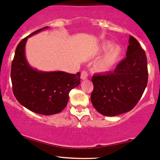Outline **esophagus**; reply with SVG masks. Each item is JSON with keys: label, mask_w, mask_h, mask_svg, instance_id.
<instances>
[{"label": "esophagus", "mask_w": 160, "mask_h": 160, "mask_svg": "<svg viewBox=\"0 0 160 160\" xmlns=\"http://www.w3.org/2000/svg\"><path fill=\"white\" fill-rule=\"evenodd\" d=\"M88 72H86V71H82V74H81V79L82 80H85L88 78Z\"/></svg>", "instance_id": "1"}]
</instances>
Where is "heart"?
I'll return each mask as SVG.
<instances>
[{"label": "heart", "mask_w": 160, "mask_h": 160, "mask_svg": "<svg viewBox=\"0 0 160 160\" xmlns=\"http://www.w3.org/2000/svg\"><path fill=\"white\" fill-rule=\"evenodd\" d=\"M99 52H106L94 65V69L98 72H110L119 62L122 55V47L120 44H113L110 41H102L99 46Z\"/></svg>", "instance_id": "heart-1"}]
</instances>
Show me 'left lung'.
I'll return each mask as SVG.
<instances>
[{
    "label": "left lung",
    "mask_w": 160,
    "mask_h": 160,
    "mask_svg": "<svg viewBox=\"0 0 160 160\" xmlns=\"http://www.w3.org/2000/svg\"><path fill=\"white\" fill-rule=\"evenodd\" d=\"M126 58L115 70L92 77L90 99L99 113L116 116L137 105L148 84V62L145 51L133 36L128 41Z\"/></svg>",
    "instance_id": "8db88e82"
}]
</instances>
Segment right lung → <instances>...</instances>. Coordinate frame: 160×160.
Masks as SVG:
<instances>
[{
	"label": "right lung",
	"mask_w": 160,
	"mask_h": 160,
	"mask_svg": "<svg viewBox=\"0 0 160 160\" xmlns=\"http://www.w3.org/2000/svg\"><path fill=\"white\" fill-rule=\"evenodd\" d=\"M43 27L21 40L12 62L11 79L13 93L21 105L42 115L60 113L66 107L69 92L80 84V72L71 74L64 71H41L33 68L25 56L27 39Z\"/></svg>",
	"instance_id": "1"
}]
</instances>
